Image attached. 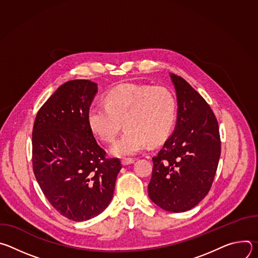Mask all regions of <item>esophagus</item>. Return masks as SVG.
Returning a JSON list of instances; mask_svg holds the SVG:
<instances>
[{
  "label": "esophagus",
  "mask_w": 258,
  "mask_h": 258,
  "mask_svg": "<svg viewBox=\"0 0 258 258\" xmlns=\"http://www.w3.org/2000/svg\"><path fill=\"white\" fill-rule=\"evenodd\" d=\"M135 162V159H132V158H123L121 159V163L122 165H130V164H133Z\"/></svg>",
  "instance_id": "obj_1"
}]
</instances>
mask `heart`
I'll return each mask as SVG.
<instances>
[{"label": "heart", "mask_w": 258, "mask_h": 258, "mask_svg": "<svg viewBox=\"0 0 258 258\" xmlns=\"http://www.w3.org/2000/svg\"><path fill=\"white\" fill-rule=\"evenodd\" d=\"M103 101L89 109L87 121L92 134L105 143L114 140L122 121L125 131L110 149L113 156L135 155L149 143L164 142L172 132L176 100L164 87L121 84L110 89Z\"/></svg>", "instance_id": "b5f03b06"}]
</instances>
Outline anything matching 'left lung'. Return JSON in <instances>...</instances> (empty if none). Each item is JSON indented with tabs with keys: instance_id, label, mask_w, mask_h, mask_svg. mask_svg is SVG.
<instances>
[{
	"instance_id": "left-lung-1",
	"label": "left lung",
	"mask_w": 258,
	"mask_h": 258,
	"mask_svg": "<svg viewBox=\"0 0 258 258\" xmlns=\"http://www.w3.org/2000/svg\"><path fill=\"white\" fill-rule=\"evenodd\" d=\"M177 102L176 123L153 160L149 198L169 212L195 207L209 192L220 156L217 120L202 96L169 73Z\"/></svg>"
}]
</instances>
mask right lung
<instances>
[{
  "label": "right lung",
  "instance_id": "add662e5",
  "mask_svg": "<svg viewBox=\"0 0 258 258\" xmlns=\"http://www.w3.org/2000/svg\"><path fill=\"white\" fill-rule=\"evenodd\" d=\"M97 93L98 85L88 80L65 83L39 110L32 130L35 178L51 205L75 222L104 211L121 169L118 158H105L88 125Z\"/></svg>",
  "mask_w": 258,
  "mask_h": 258
}]
</instances>
